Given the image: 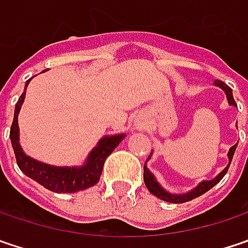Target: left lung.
I'll list each match as a JSON object with an SVG mask.
<instances>
[{
	"mask_svg": "<svg viewBox=\"0 0 248 248\" xmlns=\"http://www.w3.org/2000/svg\"><path fill=\"white\" fill-rule=\"evenodd\" d=\"M214 85L218 86V88H221V89L226 92V96H227L229 105L237 106L236 101H234V98H233V92H232L230 86H227V85H226L224 82H221V80H216ZM236 147L237 145L232 146L230 147V150H229V153H227V156H229V166H230V163H232V159H233V155H234V152H236ZM150 155H152V153H150ZM149 157H150V156H149ZM229 166L223 170L221 173H218L213 180H204V182H202L197 187H194L193 190H190L189 193H185V194H171L169 191L165 190V189L157 183V180H156L155 176L150 173V170L147 169L146 165L143 166V180H145V185H146L147 190L150 191L152 194H155L156 197H159V199H162V200H165V202H169V203H185V202H190L193 199L202 196L203 193H206V191L210 190L212 187H214V186L224 177V174H226L227 170H229Z\"/></svg>",
	"mask_w": 248,
	"mask_h": 248,
	"instance_id": "8db88e82",
	"label": "left lung"
}]
</instances>
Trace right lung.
Instances as JSON below:
<instances>
[{"label": "right lung", "instance_id": "add662e5", "mask_svg": "<svg viewBox=\"0 0 248 248\" xmlns=\"http://www.w3.org/2000/svg\"><path fill=\"white\" fill-rule=\"evenodd\" d=\"M31 79L27 80L25 89ZM25 99V92L19 96L15 105L14 121L10 130L12 149L15 153L16 165L28 177L42 185L45 189L55 193H75L79 190H85L91 186H95L99 182V177L103 170V163L106 157L116 149V146L124 140V135H113L105 136L98 142L96 147L89 153L85 165L79 168H58L49 166L46 163L38 162L31 156H27L19 145V127H18V113L21 105Z\"/></svg>", "mask_w": 248, "mask_h": 248}]
</instances>
